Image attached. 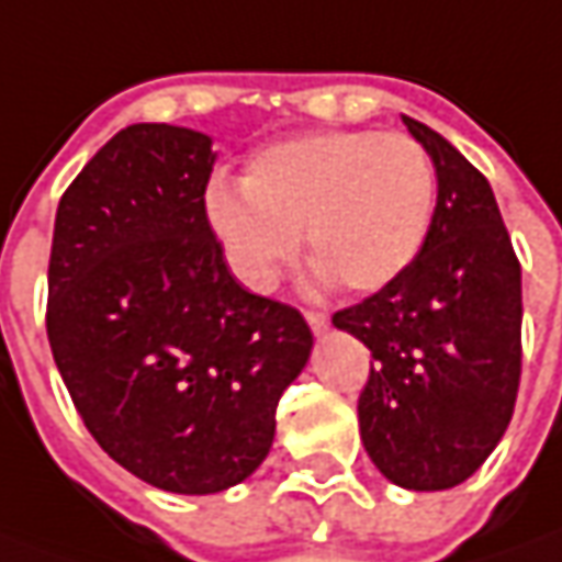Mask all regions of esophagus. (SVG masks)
Returning <instances> with one entry per match:
<instances>
[{
	"label": "esophagus",
	"mask_w": 562,
	"mask_h": 562,
	"mask_svg": "<svg viewBox=\"0 0 562 562\" xmlns=\"http://www.w3.org/2000/svg\"><path fill=\"white\" fill-rule=\"evenodd\" d=\"M304 316H307V323H311V329L316 331V335H319V331L329 329V316H326V313H323V311H307V313H304Z\"/></svg>",
	"instance_id": "obj_1"
}]
</instances>
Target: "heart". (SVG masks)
Wrapping results in <instances>:
<instances>
[{"label": "heart", "mask_w": 562, "mask_h": 562, "mask_svg": "<svg viewBox=\"0 0 562 562\" xmlns=\"http://www.w3.org/2000/svg\"><path fill=\"white\" fill-rule=\"evenodd\" d=\"M434 200V162L415 137L311 132L251 153L243 190H209L205 221L249 289L277 282L304 231L323 273L375 292L418 258Z\"/></svg>", "instance_id": "b5f03b06"}]
</instances>
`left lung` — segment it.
Here are the masks:
<instances>
[{
  "label": "left lung",
  "mask_w": 562,
  "mask_h": 562,
  "mask_svg": "<svg viewBox=\"0 0 562 562\" xmlns=\"http://www.w3.org/2000/svg\"><path fill=\"white\" fill-rule=\"evenodd\" d=\"M437 169V209L418 258L331 316L372 350L360 437L403 490L464 483L505 437L522 369L520 261L490 181L461 153L403 116Z\"/></svg>",
  "instance_id": "left-lung-1"
}]
</instances>
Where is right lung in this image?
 Segmentation results:
<instances>
[{
	"mask_svg": "<svg viewBox=\"0 0 562 562\" xmlns=\"http://www.w3.org/2000/svg\"><path fill=\"white\" fill-rule=\"evenodd\" d=\"M212 137L137 122L57 205L45 329L76 412L156 490L212 495L258 471L301 375L304 316L233 280L205 221Z\"/></svg>",
	"mask_w": 562,
	"mask_h": 562,
	"instance_id": "add662e5",
	"label": "right lung"
}]
</instances>
